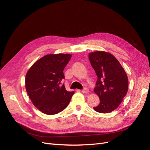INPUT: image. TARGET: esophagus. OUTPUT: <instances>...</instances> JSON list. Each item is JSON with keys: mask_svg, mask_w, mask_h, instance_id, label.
<instances>
[{"mask_svg": "<svg viewBox=\"0 0 150 150\" xmlns=\"http://www.w3.org/2000/svg\"><path fill=\"white\" fill-rule=\"evenodd\" d=\"M82 91L83 93L86 94V93H88L89 92V89L87 88H84L83 89H82V91Z\"/></svg>", "mask_w": 150, "mask_h": 150, "instance_id": "34e87169", "label": "esophagus"}]
</instances>
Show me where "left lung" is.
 Returning a JSON list of instances; mask_svg holds the SVG:
<instances>
[{
	"label": "left lung",
	"instance_id": "left-lung-1",
	"mask_svg": "<svg viewBox=\"0 0 150 150\" xmlns=\"http://www.w3.org/2000/svg\"><path fill=\"white\" fill-rule=\"evenodd\" d=\"M89 59L98 77L94 91L100 100L93 108L98 112H110L118 107L128 92V76L110 53L96 51L89 54Z\"/></svg>",
	"mask_w": 150,
	"mask_h": 150
}]
</instances>
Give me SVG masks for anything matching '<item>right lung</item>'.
I'll return each instance as SVG.
<instances>
[{"mask_svg": "<svg viewBox=\"0 0 150 150\" xmlns=\"http://www.w3.org/2000/svg\"><path fill=\"white\" fill-rule=\"evenodd\" d=\"M71 58L69 54H48L36 61L25 76V89L32 103L44 114L52 115L68 106L74 91H66L61 81Z\"/></svg>", "mask_w": 150, "mask_h": 150, "instance_id": "add662e5", "label": "right lung"}]
</instances>
